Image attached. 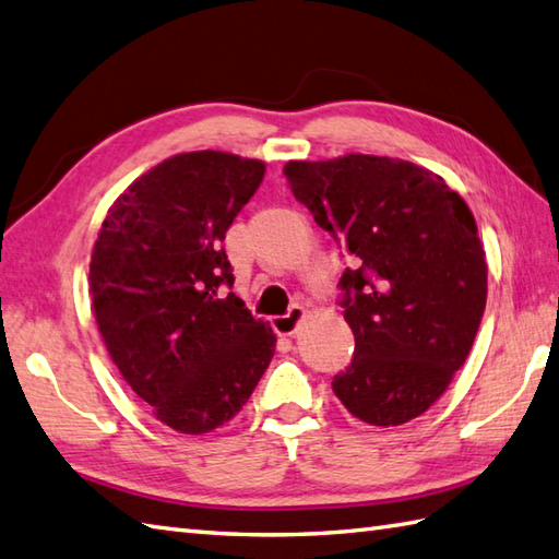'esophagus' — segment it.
Listing matches in <instances>:
<instances>
[{"label":"esophagus","instance_id":"obj_1","mask_svg":"<svg viewBox=\"0 0 559 559\" xmlns=\"http://www.w3.org/2000/svg\"><path fill=\"white\" fill-rule=\"evenodd\" d=\"M305 317H307V311L300 305H295V307H290L288 314L274 317V321H271V323H274V331L278 335H293L297 329H300V323L305 321Z\"/></svg>","mask_w":559,"mask_h":559}]
</instances>
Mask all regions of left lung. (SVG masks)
<instances>
[{
  "label": "left lung",
  "mask_w": 559,
  "mask_h": 559,
  "mask_svg": "<svg viewBox=\"0 0 559 559\" xmlns=\"http://www.w3.org/2000/svg\"><path fill=\"white\" fill-rule=\"evenodd\" d=\"M283 171L353 262L341 285L355 357L333 393L371 426L417 419L466 361L486 309L488 264L472 210L405 159L345 154Z\"/></svg>",
  "instance_id": "obj_1"
}]
</instances>
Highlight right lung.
Segmentation results:
<instances>
[{
  "instance_id": "right-lung-1",
  "label": "right lung",
  "mask_w": 559,
  "mask_h": 559,
  "mask_svg": "<svg viewBox=\"0 0 559 559\" xmlns=\"http://www.w3.org/2000/svg\"><path fill=\"white\" fill-rule=\"evenodd\" d=\"M266 174L230 152H183L135 178L97 233L90 297L107 353L178 433L224 426L250 400L276 333L240 297L221 242Z\"/></svg>"
}]
</instances>
